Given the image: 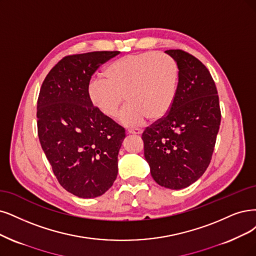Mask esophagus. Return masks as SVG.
I'll return each mask as SVG.
<instances>
[{"mask_svg":"<svg viewBox=\"0 0 256 256\" xmlns=\"http://www.w3.org/2000/svg\"><path fill=\"white\" fill-rule=\"evenodd\" d=\"M128 134H134V135H140L142 134V130L141 128H128Z\"/></svg>","mask_w":256,"mask_h":256,"instance_id":"obj_1","label":"esophagus"}]
</instances>
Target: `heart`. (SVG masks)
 Instances as JSON below:
<instances>
[{"label":"heart","instance_id":"b5f03b06","mask_svg":"<svg viewBox=\"0 0 256 256\" xmlns=\"http://www.w3.org/2000/svg\"><path fill=\"white\" fill-rule=\"evenodd\" d=\"M103 78L90 80L88 94L92 106L103 115L112 118L128 102L119 115L126 126H135L148 118L164 117L175 100L179 68L176 60L164 52L128 54L112 62Z\"/></svg>","mask_w":256,"mask_h":256}]
</instances>
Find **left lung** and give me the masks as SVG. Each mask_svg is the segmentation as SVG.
<instances>
[{
  "mask_svg": "<svg viewBox=\"0 0 256 256\" xmlns=\"http://www.w3.org/2000/svg\"><path fill=\"white\" fill-rule=\"evenodd\" d=\"M166 54L173 56L179 68L175 100L166 117L146 128L142 140L154 180L180 190L209 166L222 115L215 83L206 66L180 50Z\"/></svg>",
  "mask_w": 256,
  "mask_h": 256,
  "instance_id": "left-lung-1",
  "label": "left lung"
}]
</instances>
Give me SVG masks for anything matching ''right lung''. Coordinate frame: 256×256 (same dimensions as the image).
Returning <instances> with one entry per match:
<instances>
[{
  "mask_svg": "<svg viewBox=\"0 0 256 256\" xmlns=\"http://www.w3.org/2000/svg\"><path fill=\"white\" fill-rule=\"evenodd\" d=\"M118 54L65 56L46 76L38 98L41 146L59 184L80 198L101 196L117 178L126 130L92 106L88 88L99 66Z\"/></svg>",
  "mask_w": 256,
  "mask_h": 256,
  "instance_id": "add662e5",
  "label": "right lung"
}]
</instances>
